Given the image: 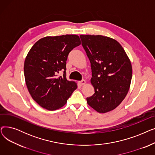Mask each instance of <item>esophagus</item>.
<instances>
[{
  "label": "esophagus",
  "mask_w": 155,
  "mask_h": 155,
  "mask_svg": "<svg viewBox=\"0 0 155 155\" xmlns=\"http://www.w3.org/2000/svg\"><path fill=\"white\" fill-rule=\"evenodd\" d=\"M85 83H86V82H85V80H82L79 81V82H78L79 85H81V86L85 85Z\"/></svg>",
  "instance_id": "1"
}]
</instances>
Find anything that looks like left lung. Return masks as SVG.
I'll use <instances>...</instances> for the list:
<instances>
[{"instance_id":"1","label":"left lung","mask_w":155,"mask_h":155,"mask_svg":"<svg viewBox=\"0 0 155 155\" xmlns=\"http://www.w3.org/2000/svg\"><path fill=\"white\" fill-rule=\"evenodd\" d=\"M82 45L91 62V83L95 93L88 104L105 113L116 108L126 97L132 78V67L122 46L101 35H80Z\"/></svg>"}]
</instances>
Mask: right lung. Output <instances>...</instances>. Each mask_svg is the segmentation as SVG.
<instances>
[{
  "mask_svg": "<svg viewBox=\"0 0 155 155\" xmlns=\"http://www.w3.org/2000/svg\"><path fill=\"white\" fill-rule=\"evenodd\" d=\"M80 44L79 36L67 35L41 38L31 48L24 61V77L32 98L43 108H61L77 88L67 80L66 64L69 53Z\"/></svg>",
  "mask_w": 155,
  "mask_h": 155,
  "instance_id": "add662e5",
  "label": "right lung"
}]
</instances>
